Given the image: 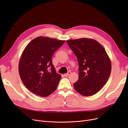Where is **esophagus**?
<instances>
[{
  "mask_svg": "<svg viewBox=\"0 0 128 128\" xmlns=\"http://www.w3.org/2000/svg\"><path fill=\"white\" fill-rule=\"evenodd\" d=\"M70 74H71V72H68V73L65 74H64L63 75H64V77H67V76H68L69 75H70Z\"/></svg>",
  "mask_w": 128,
  "mask_h": 128,
  "instance_id": "1",
  "label": "esophagus"
}]
</instances>
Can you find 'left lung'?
<instances>
[{"label": "left lung", "instance_id": "left-lung-1", "mask_svg": "<svg viewBox=\"0 0 128 128\" xmlns=\"http://www.w3.org/2000/svg\"><path fill=\"white\" fill-rule=\"evenodd\" d=\"M66 42L79 63V78L74 84V89L84 96L95 94L106 84L111 72V61L105 49L91 38L68 40Z\"/></svg>", "mask_w": 128, "mask_h": 128}]
</instances>
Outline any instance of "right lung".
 <instances>
[{"mask_svg":"<svg viewBox=\"0 0 128 128\" xmlns=\"http://www.w3.org/2000/svg\"><path fill=\"white\" fill-rule=\"evenodd\" d=\"M64 42L39 36L25 48L19 60L18 72L22 82L32 93L46 97L56 89L61 76L56 72L52 56Z\"/></svg>","mask_w":128,"mask_h":128,"instance_id":"obj_1","label":"right lung"}]
</instances>
